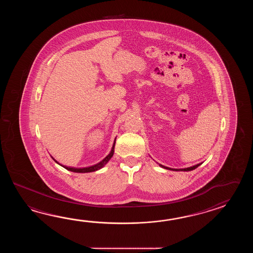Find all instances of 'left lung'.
Here are the masks:
<instances>
[{
    "instance_id": "1",
    "label": "left lung",
    "mask_w": 253,
    "mask_h": 253,
    "mask_svg": "<svg viewBox=\"0 0 253 253\" xmlns=\"http://www.w3.org/2000/svg\"><path fill=\"white\" fill-rule=\"evenodd\" d=\"M201 164H198V165H195L194 167H188V168H183V169H172V168H169V167H164V166H162L160 165V167H163V168H166V169H168V170H174V171H192V170H194L195 168H197V167H199Z\"/></svg>"
}]
</instances>
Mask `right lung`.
Returning <instances> with one entry per match:
<instances>
[{
  "label": "right lung",
  "instance_id": "obj_1",
  "mask_svg": "<svg viewBox=\"0 0 253 253\" xmlns=\"http://www.w3.org/2000/svg\"><path fill=\"white\" fill-rule=\"evenodd\" d=\"M115 144H116V140H115V142H114L113 146H112V149L110 151V153L108 154V156H106L104 159H103L102 161L99 162V163H97V165H95V166H91V167H83V168H75V167H66V166H62V165H60L59 164L58 162L56 161L55 159H54L53 157H52V159H53L54 161L56 162L57 164H59V166H61L62 167H64L65 169H67V170H69V171H71V172H95V171H97V170H99V169H101L107 163H108L110 159H111V157L113 156L114 155V147H115Z\"/></svg>",
  "mask_w": 253,
  "mask_h": 253
}]
</instances>
